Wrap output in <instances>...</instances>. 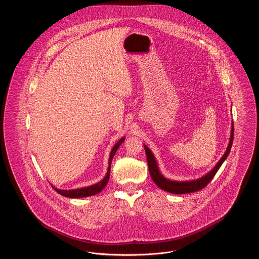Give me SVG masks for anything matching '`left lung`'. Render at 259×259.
<instances>
[{"label": "left lung", "instance_id": "obj_1", "mask_svg": "<svg viewBox=\"0 0 259 259\" xmlns=\"http://www.w3.org/2000/svg\"><path fill=\"white\" fill-rule=\"evenodd\" d=\"M233 138H234V124L232 122L229 144H228V147L226 148L225 153L223 154V156L221 158V160L217 163V165L213 167V169H211L205 176L199 178L197 180L186 181V182H176V181H171V180H168L165 177H163V175L159 171L157 162H156V159H155L153 153L151 152V150L147 146H144L145 150H146V154H147L148 171L150 174V177H151L152 181L155 183V185H157L159 188L163 189L164 191L174 193V194H185V193H191V192H195L198 190H201L213 179V177L215 176V174L221 168L222 163L227 158V156H228V154L231 150L232 144H233Z\"/></svg>", "mask_w": 259, "mask_h": 259}]
</instances>
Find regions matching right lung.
I'll return each instance as SVG.
<instances>
[{
	"instance_id": "1",
	"label": "right lung",
	"mask_w": 259,
	"mask_h": 259,
	"mask_svg": "<svg viewBox=\"0 0 259 259\" xmlns=\"http://www.w3.org/2000/svg\"><path fill=\"white\" fill-rule=\"evenodd\" d=\"M125 138H121L111 149V154H110V158H109V167H108V172L106 177L100 181L98 184H95V185H90V186H87V187H82V188H77V189H72V190H63V189H58V188H55L53 186V188L59 193L61 194L62 196H65V197L68 198H82V197H88V196H92V195H95L99 193L100 191H102L104 189V187L107 185L108 182H109V179H110V172H111V160L117 150V148H119V146L122 144V142L124 141Z\"/></svg>"
}]
</instances>
